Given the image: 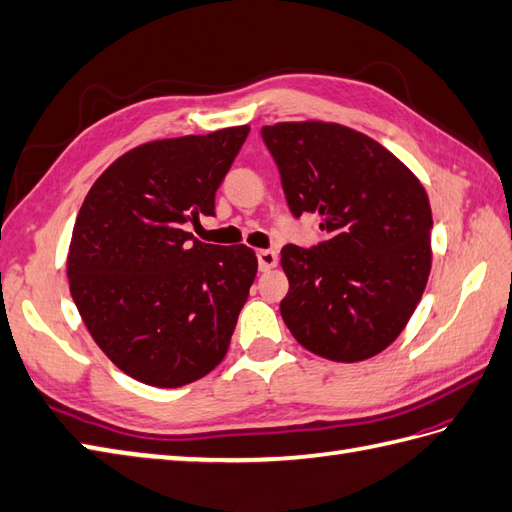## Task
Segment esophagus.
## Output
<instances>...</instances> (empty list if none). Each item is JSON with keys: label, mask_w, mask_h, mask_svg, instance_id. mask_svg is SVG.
Masks as SVG:
<instances>
[{"label": "esophagus", "mask_w": 512, "mask_h": 512, "mask_svg": "<svg viewBox=\"0 0 512 512\" xmlns=\"http://www.w3.org/2000/svg\"><path fill=\"white\" fill-rule=\"evenodd\" d=\"M256 256H258L260 271H269L278 265V254L273 252V249H260Z\"/></svg>", "instance_id": "obj_1"}]
</instances>
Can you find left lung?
<instances>
[{
	"label": "left lung",
	"instance_id": "left-lung-1",
	"mask_svg": "<svg viewBox=\"0 0 512 512\" xmlns=\"http://www.w3.org/2000/svg\"><path fill=\"white\" fill-rule=\"evenodd\" d=\"M293 217L315 213L326 241L282 247L286 328L308 352L358 363L406 328L428 284L432 210L402 160L339 123L260 130Z\"/></svg>",
	"mask_w": 512,
	"mask_h": 512
}]
</instances>
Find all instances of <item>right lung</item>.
Here are the masks:
<instances>
[{
  "label": "right lung",
  "mask_w": 512,
  "mask_h": 512,
  "mask_svg": "<svg viewBox=\"0 0 512 512\" xmlns=\"http://www.w3.org/2000/svg\"><path fill=\"white\" fill-rule=\"evenodd\" d=\"M249 126L152 141L95 180L67 256L71 297L93 341L130 378L191 384L226 356L258 260L247 245L186 232L215 215V193Z\"/></svg>",
  "instance_id": "1"
}]
</instances>
